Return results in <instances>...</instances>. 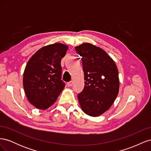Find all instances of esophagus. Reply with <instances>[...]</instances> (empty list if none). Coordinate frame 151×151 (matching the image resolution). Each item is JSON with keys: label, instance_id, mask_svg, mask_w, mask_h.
<instances>
[{"label": "esophagus", "instance_id": "obj_1", "mask_svg": "<svg viewBox=\"0 0 151 151\" xmlns=\"http://www.w3.org/2000/svg\"><path fill=\"white\" fill-rule=\"evenodd\" d=\"M72 84H73V82H72V81L68 82V83H67V86H68V87H71V86H72Z\"/></svg>", "mask_w": 151, "mask_h": 151}]
</instances>
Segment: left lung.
Masks as SVG:
<instances>
[{
	"mask_svg": "<svg viewBox=\"0 0 151 151\" xmlns=\"http://www.w3.org/2000/svg\"><path fill=\"white\" fill-rule=\"evenodd\" d=\"M81 57L84 87L77 95L82 110L91 116L107 111L119 91L118 71L115 63L101 48L90 43L75 47Z\"/></svg>",
	"mask_w": 151,
	"mask_h": 151,
	"instance_id": "left-lung-1",
	"label": "left lung"
}]
</instances>
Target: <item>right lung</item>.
<instances>
[{
  "label": "right lung",
  "mask_w": 151,
  "mask_h": 151,
  "mask_svg": "<svg viewBox=\"0 0 151 151\" xmlns=\"http://www.w3.org/2000/svg\"><path fill=\"white\" fill-rule=\"evenodd\" d=\"M67 50L62 43L49 45L38 50L27 63L23 75L24 92L36 108H48L64 88L61 59Z\"/></svg>",
  "instance_id": "add662e5"
}]
</instances>
